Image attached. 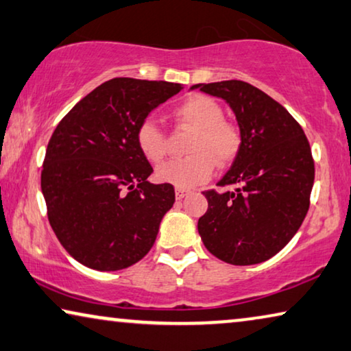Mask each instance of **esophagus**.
<instances>
[{
	"instance_id": "esophagus-1",
	"label": "esophagus",
	"mask_w": 351,
	"mask_h": 351,
	"mask_svg": "<svg viewBox=\"0 0 351 351\" xmlns=\"http://www.w3.org/2000/svg\"><path fill=\"white\" fill-rule=\"evenodd\" d=\"M188 194H190V190H185V188H176V197L179 199V201L185 196H188Z\"/></svg>"
}]
</instances>
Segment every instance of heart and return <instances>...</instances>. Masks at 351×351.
Instances as JSON below:
<instances>
[{
	"label": "heart",
	"mask_w": 351,
	"mask_h": 351,
	"mask_svg": "<svg viewBox=\"0 0 351 351\" xmlns=\"http://www.w3.org/2000/svg\"><path fill=\"white\" fill-rule=\"evenodd\" d=\"M180 127L193 130L188 152L182 160H172L157 169V179L177 188H193L207 182L215 165L226 166L234 161L241 147L239 127L224 119V111L217 100L204 94H191L172 110ZM136 144L150 163H160L168 154L165 133L157 123L144 121L136 130Z\"/></svg>",
	"instance_id": "b5f03b06"
}]
</instances>
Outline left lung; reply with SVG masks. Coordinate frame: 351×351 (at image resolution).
I'll list each match as a JSON object with an SVG mask.
<instances>
[{
	"label": "left lung",
	"instance_id": "1",
	"mask_svg": "<svg viewBox=\"0 0 351 351\" xmlns=\"http://www.w3.org/2000/svg\"><path fill=\"white\" fill-rule=\"evenodd\" d=\"M219 97L235 112L241 147L208 201L197 230L207 250L232 265H254L278 254L300 229L311 204L314 158L293 116L250 83L240 80L194 84Z\"/></svg>",
	"mask_w": 351,
	"mask_h": 351
}]
</instances>
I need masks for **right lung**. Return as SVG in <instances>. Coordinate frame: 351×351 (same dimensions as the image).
Wrapping results in <instances>:
<instances>
[{"label":"right lung","mask_w":351,"mask_h":351,"mask_svg":"<svg viewBox=\"0 0 351 351\" xmlns=\"http://www.w3.org/2000/svg\"><path fill=\"white\" fill-rule=\"evenodd\" d=\"M180 84L112 78L70 110L47 145L40 186L59 243L75 261L116 271L147 254L174 186L154 185V169L136 144L149 112Z\"/></svg>","instance_id":"right-lung-1"}]
</instances>
